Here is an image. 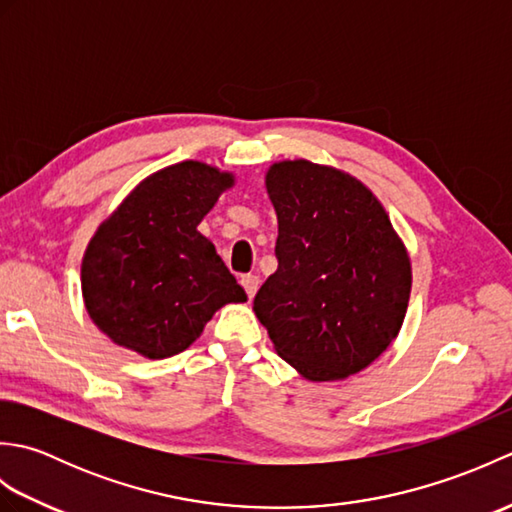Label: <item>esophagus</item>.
<instances>
[{"mask_svg":"<svg viewBox=\"0 0 512 512\" xmlns=\"http://www.w3.org/2000/svg\"><path fill=\"white\" fill-rule=\"evenodd\" d=\"M239 284H242V288L246 290L248 299H253L257 288H259V277L257 275H242V279H239Z\"/></svg>","mask_w":512,"mask_h":512,"instance_id":"34e87169","label":"esophagus"}]
</instances>
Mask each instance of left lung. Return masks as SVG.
<instances>
[{
  "instance_id": "obj_1",
  "label": "left lung",
  "mask_w": 512,
  "mask_h": 512,
  "mask_svg": "<svg viewBox=\"0 0 512 512\" xmlns=\"http://www.w3.org/2000/svg\"><path fill=\"white\" fill-rule=\"evenodd\" d=\"M277 270L253 308L277 354L310 380H339L383 354L405 319L411 266L383 206L345 173L273 165Z\"/></svg>"
}]
</instances>
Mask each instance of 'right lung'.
I'll use <instances>...</instances> for the list:
<instances>
[{"label":"right lung","instance_id":"add662e5","mask_svg":"<svg viewBox=\"0 0 512 512\" xmlns=\"http://www.w3.org/2000/svg\"><path fill=\"white\" fill-rule=\"evenodd\" d=\"M233 178L202 162H180L140 182L103 222L81 268L85 308L118 345L147 358L178 354L224 303L246 301L198 233Z\"/></svg>","mask_w":512,"mask_h":512}]
</instances>
